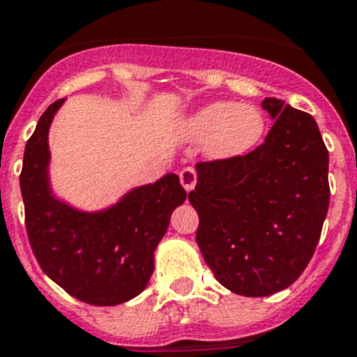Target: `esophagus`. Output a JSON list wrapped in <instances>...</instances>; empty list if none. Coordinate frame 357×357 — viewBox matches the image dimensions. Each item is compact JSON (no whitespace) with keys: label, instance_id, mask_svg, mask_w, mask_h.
<instances>
[{"label":"esophagus","instance_id":"esophagus-1","mask_svg":"<svg viewBox=\"0 0 357 357\" xmlns=\"http://www.w3.org/2000/svg\"><path fill=\"white\" fill-rule=\"evenodd\" d=\"M196 179H198V176H196V170L192 167L183 168V170L179 172V181H181V185H183L187 192L195 189Z\"/></svg>","mask_w":357,"mask_h":357}]
</instances>
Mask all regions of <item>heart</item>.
<instances>
[{
  "label": "heart",
  "mask_w": 357,
  "mask_h": 357,
  "mask_svg": "<svg viewBox=\"0 0 357 357\" xmlns=\"http://www.w3.org/2000/svg\"><path fill=\"white\" fill-rule=\"evenodd\" d=\"M187 129L195 137H209V157L234 159L257 146L265 133V119L254 105L217 102L200 109L187 122Z\"/></svg>",
  "instance_id": "b5f03b06"
}]
</instances>
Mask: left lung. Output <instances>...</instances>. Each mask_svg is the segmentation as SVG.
Segmentation results:
<instances>
[{
    "label": "left lung",
    "mask_w": 357,
    "mask_h": 357,
    "mask_svg": "<svg viewBox=\"0 0 357 357\" xmlns=\"http://www.w3.org/2000/svg\"><path fill=\"white\" fill-rule=\"evenodd\" d=\"M274 119L246 155L196 165V243L231 293L268 296L304 272L330 206L328 150L313 116L265 98Z\"/></svg>",
    "instance_id": "left-lung-1"
}]
</instances>
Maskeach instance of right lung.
Returning a JSON list of instances; mask_svg holds the SVG:
<instances>
[{
  "mask_svg": "<svg viewBox=\"0 0 357 357\" xmlns=\"http://www.w3.org/2000/svg\"><path fill=\"white\" fill-rule=\"evenodd\" d=\"M63 102L44 111L25 144L20 189L27 237L42 271L74 298L92 305L122 304L150 282L153 252L187 192L176 174H167L129 190L103 211L85 213L57 200L47 174V131Z\"/></svg>",
  "mask_w": 357,
  "mask_h": 357,
  "instance_id": "add662e5",
  "label": "right lung"
}]
</instances>
